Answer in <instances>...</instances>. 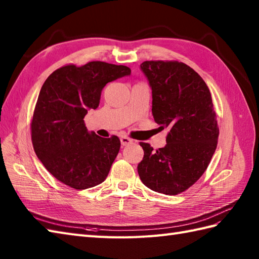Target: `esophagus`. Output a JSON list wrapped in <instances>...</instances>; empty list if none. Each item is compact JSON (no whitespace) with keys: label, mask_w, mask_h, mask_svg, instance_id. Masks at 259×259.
Masks as SVG:
<instances>
[{"label":"esophagus","mask_w":259,"mask_h":259,"mask_svg":"<svg viewBox=\"0 0 259 259\" xmlns=\"http://www.w3.org/2000/svg\"><path fill=\"white\" fill-rule=\"evenodd\" d=\"M120 141H121V145H122V146H128V145L133 144V140H131L130 138H128V137H125V136L121 137Z\"/></svg>","instance_id":"1"}]
</instances>
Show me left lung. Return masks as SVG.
Segmentation results:
<instances>
[{
	"label": "left lung",
	"mask_w": 259,
	"mask_h": 259,
	"mask_svg": "<svg viewBox=\"0 0 259 259\" xmlns=\"http://www.w3.org/2000/svg\"><path fill=\"white\" fill-rule=\"evenodd\" d=\"M140 68L152 90V115L167 145L153 150L140 142L138 164L142 184L164 195H178L199 179L217 148L219 129L206 82L178 61H145Z\"/></svg>",
	"instance_id": "1"
}]
</instances>
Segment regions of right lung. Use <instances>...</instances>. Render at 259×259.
Returning <instances> with one entry per match:
<instances>
[{
	"mask_svg": "<svg viewBox=\"0 0 259 259\" xmlns=\"http://www.w3.org/2000/svg\"><path fill=\"white\" fill-rule=\"evenodd\" d=\"M130 73L125 65L92 61L64 65L43 83L31 121L32 144L43 166L62 184L87 189L107 178L120 140L89 133L83 119L88 110L99 107L108 82Z\"/></svg>",
	"mask_w": 259,
	"mask_h": 259,
	"instance_id": "add662e5",
	"label": "right lung"
}]
</instances>
